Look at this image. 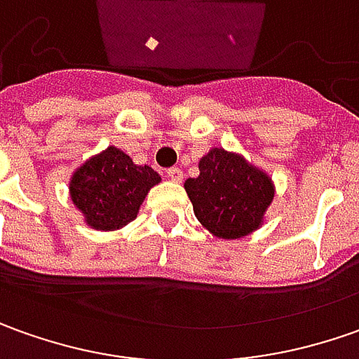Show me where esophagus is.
Masks as SVG:
<instances>
[{"mask_svg":"<svg viewBox=\"0 0 359 359\" xmlns=\"http://www.w3.org/2000/svg\"><path fill=\"white\" fill-rule=\"evenodd\" d=\"M167 177L170 180H172V182H180V180H182V170H180L179 167H172V168H168L167 170Z\"/></svg>","mask_w":359,"mask_h":359,"instance_id":"1","label":"esophagus"}]
</instances>
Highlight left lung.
I'll return each instance as SVG.
<instances>
[{
    "label": "left lung",
    "mask_w": 359,
    "mask_h": 359,
    "mask_svg": "<svg viewBox=\"0 0 359 359\" xmlns=\"http://www.w3.org/2000/svg\"><path fill=\"white\" fill-rule=\"evenodd\" d=\"M201 175L187 179L184 191L194 217L212 236L234 241L262 226L274 201V182L242 155L210 149L198 163Z\"/></svg>",
    "instance_id": "8db88e82"
}]
</instances>
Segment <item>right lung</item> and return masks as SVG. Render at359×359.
<instances>
[{
  "label": "right lung",
  "mask_w": 359,
  "mask_h": 359,
  "mask_svg": "<svg viewBox=\"0 0 359 359\" xmlns=\"http://www.w3.org/2000/svg\"><path fill=\"white\" fill-rule=\"evenodd\" d=\"M161 182L151 167L135 165L117 147L85 161L69 180V194L95 230H118L133 222L144 196Z\"/></svg>",
  "instance_id": "right-lung-1"
}]
</instances>
